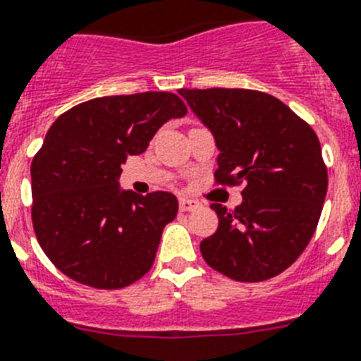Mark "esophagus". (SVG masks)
<instances>
[{
    "mask_svg": "<svg viewBox=\"0 0 361 361\" xmlns=\"http://www.w3.org/2000/svg\"><path fill=\"white\" fill-rule=\"evenodd\" d=\"M200 207L198 200L190 198H180V211H195Z\"/></svg>",
    "mask_w": 361,
    "mask_h": 361,
    "instance_id": "esophagus-1",
    "label": "esophagus"
}]
</instances>
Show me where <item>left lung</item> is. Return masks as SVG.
Here are the masks:
<instances>
[{
    "label": "left lung",
    "mask_w": 361,
    "mask_h": 361,
    "mask_svg": "<svg viewBox=\"0 0 361 361\" xmlns=\"http://www.w3.org/2000/svg\"><path fill=\"white\" fill-rule=\"evenodd\" d=\"M214 135L218 185H240L242 204H211L218 229L200 244L209 266L240 283L266 281L295 262L319 222L329 176L316 132L268 93L180 90Z\"/></svg>",
    "instance_id": "1"
}]
</instances>
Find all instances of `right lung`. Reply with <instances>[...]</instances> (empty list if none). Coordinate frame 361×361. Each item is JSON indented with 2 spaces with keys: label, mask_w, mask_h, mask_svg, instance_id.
Wrapping results in <instances>:
<instances>
[{
  "label": "right lung",
  "mask_w": 361,
  "mask_h": 361,
  "mask_svg": "<svg viewBox=\"0 0 361 361\" xmlns=\"http://www.w3.org/2000/svg\"><path fill=\"white\" fill-rule=\"evenodd\" d=\"M185 114L174 93L145 92L92 99L54 121L31 163V216L38 244L63 275L117 290L152 268L178 200L121 190V165Z\"/></svg>",
  "instance_id": "add662e5"
}]
</instances>
